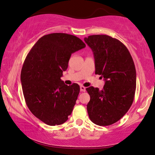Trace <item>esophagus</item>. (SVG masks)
<instances>
[{
  "label": "esophagus",
  "instance_id": "1",
  "mask_svg": "<svg viewBox=\"0 0 155 155\" xmlns=\"http://www.w3.org/2000/svg\"><path fill=\"white\" fill-rule=\"evenodd\" d=\"M80 90H81V92H85V87L84 86H83V85H81V86L80 87Z\"/></svg>",
  "mask_w": 155,
  "mask_h": 155
}]
</instances>
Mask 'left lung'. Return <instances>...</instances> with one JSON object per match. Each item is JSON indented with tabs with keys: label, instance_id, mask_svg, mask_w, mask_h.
Instances as JSON below:
<instances>
[{
	"label": "left lung",
	"instance_id": "obj_1",
	"mask_svg": "<svg viewBox=\"0 0 155 155\" xmlns=\"http://www.w3.org/2000/svg\"><path fill=\"white\" fill-rule=\"evenodd\" d=\"M94 54L95 74L104 78L101 90L86 88L90 96L87 110L91 121L107 126L126 114L133 103L136 90V70L127 48L121 41L107 35H92L84 38Z\"/></svg>",
	"mask_w": 155,
	"mask_h": 155
}]
</instances>
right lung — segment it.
<instances>
[{
    "instance_id": "add662e5",
    "label": "right lung",
    "mask_w": 155,
    "mask_h": 155,
    "mask_svg": "<svg viewBox=\"0 0 155 155\" xmlns=\"http://www.w3.org/2000/svg\"><path fill=\"white\" fill-rule=\"evenodd\" d=\"M85 47L77 36L53 33L39 38L26 56L21 73L25 100L31 112L47 125L63 124L72 112L80 87L65 85L61 77L72 54Z\"/></svg>"
}]
</instances>
